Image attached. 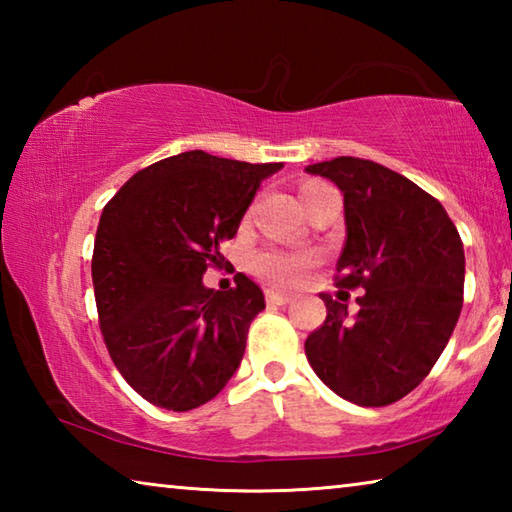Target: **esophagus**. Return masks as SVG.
I'll return each mask as SVG.
<instances>
[{"instance_id":"1","label":"esophagus","mask_w":512,"mask_h":512,"mask_svg":"<svg viewBox=\"0 0 512 512\" xmlns=\"http://www.w3.org/2000/svg\"><path fill=\"white\" fill-rule=\"evenodd\" d=\"M266 302H271V305H289L291 296H287V293H280V291L268 289V291H266Z\"/></svg>"}]
</instances>
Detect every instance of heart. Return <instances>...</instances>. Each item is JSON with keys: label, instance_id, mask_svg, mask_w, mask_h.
<instances>
[{"label": "heart", "instance_id": "obj_1", "mask_svg": "<svg viewBox=\"0 0 512 512\" xmlns=\"http://www.w3.org/2000/svg\"><path fill=\"white\" fill-rule=\"evenodd\" d=\"M320 183H302L300 187V198H305L309 192H314ZM316 264L314 253H291V250L282 248H266L257 250V253L250 257L248 268L250 273H255L262 280L275 284V287L282 289H293L298 284L305 282L309 268Z\"/></svg>", "mask_w": 512, "mask_h": 512}]
</instances>
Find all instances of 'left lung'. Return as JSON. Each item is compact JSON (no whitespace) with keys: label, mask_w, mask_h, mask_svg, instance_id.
<instances>
[{"label":"left lung","mask_w":512,"mask_h":512,"mask_svg":"<svg viewBox=\"0 0 512 512\" xmlns=\"http://www.w3.org/2000/svg\"><path fill=\"white\" fill-rule=\"evenodd\" d=\"M305 171L343 192L336 287L366 289L352 318L320 296L327 318L307 336V359L343 400L393 404L429 375L461 316L463 241L436 198L384 164L341 155Z\"/></svg>","instance_id":"obj_1"}]
</instances>
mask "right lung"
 Wrapping results in <instances>:
<instances>
[{
    "label": "right lung",
    "mask_w": 512,
    "mask_h": 512,
    "mask_svg": "<svg viewBox=\"0 0 512 512\" xmlns=\"http://www.w3.org/2000/svg\"><path fill=\"white\" fill-rule=\"evenodd\" d=\"M280 169L187 151L137 171L103 207L92 255L99 327L146 402L192 411L237 372L264 293L244 273L235 289H207L203 273L223 264L219 244Z\"/></svg>",
    "instance_id": "1"
}]
</instances>
